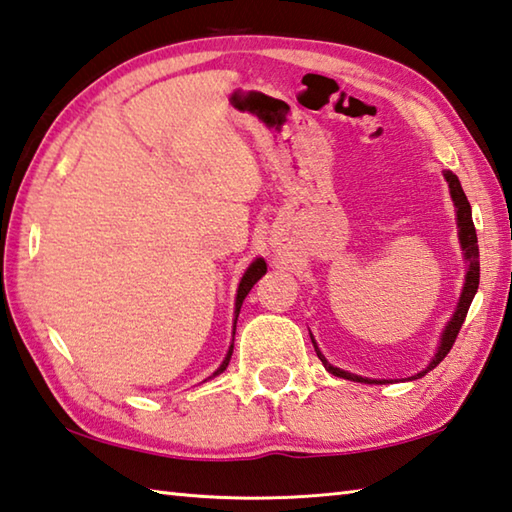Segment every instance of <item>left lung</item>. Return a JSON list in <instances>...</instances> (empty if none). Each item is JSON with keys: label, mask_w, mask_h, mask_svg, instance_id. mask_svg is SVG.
Instances as JSON below:
<instances>
[{"label": "left lung", "mask_w": 512, "mask_h": 512, "mask_svg": "<svg viewBox=\"0 0 512 512\" xmlns=\"http://www.w3.org/2000/svg\"><path fill=\"white\" fill-rule=\"evenodd\" d=\"M443 178L448 182V189H450V198L455 202V211H457V234H459V245H461V254H464L466 260V281L464 287H461V296H459V303L455 307V314L450 316V321L446 325V330L441 332V341L437 345V352L432 356L430 363L423 368L421 372H417L414 376H410V381L414 379H421V376H426L430 370H435L437 365L446 359V354L450 352L452 343H455L457 334L461 330V325L466 321V314H468V307L472 303V298L477 294V287H479V247H477V231L475 225H472V209H470V202L464 194V189H461V182L452 171H443ZM312 336V334H310ZM312 343H314V350L316 356L321 359L323 368L334 374V376H341V379L347 381H356V383H376V385H383V383H390L388 379H368V376H359V374H352L347 370L336 368L330 361L325 359L323 352L318 350V345L312 336Z\"/></svg>", "instance_id": "obj_1"}]
</instances>
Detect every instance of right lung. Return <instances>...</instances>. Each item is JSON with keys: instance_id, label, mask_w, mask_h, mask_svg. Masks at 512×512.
I'll return each instance as SVG.
<instances>
[{"instance_id": "obj_1", "label": "right lung", "mask_w": 512, "mask_h": 512, "mask_svg": "<svg viewBox=\"0 0 512 512\" xmlns=\"http://www.w3.org/2000/svg\"><path fill=\"white\" fill-rule=\"evenodd\" d=\"M265 272H267V263L263 258H256L252 265L247 267V272L243 274V278H240V283H238V292H236V307H234V334H236V321H238V314H240V305H243V301H245V296L249 294V289H252L256 283H258V278L260 276H265ZM231 352H234V343L229 345V350H227V356L223 359V363H220V368L209 376V379H214V376H218L220 372H225L227 370V365H229V359H231Z\"/></svg>"}]
</instances>
